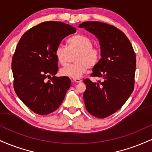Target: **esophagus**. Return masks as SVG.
I'll use <instances>...</instances> for the list:
<instances>
[{
	"label": "esophagus",
	"instance_id": "1",
	"mask_svg": "<svg viewBox=\"0 0 152 152\" xmlns=\"http://www.w3.org/2000/svg\"><path fill=\"white\" fill-rule=\"evenodd\" d=\"M73 81L76 82V83H81L82 81L80 78H73Z\"/></svg>",
	"mask_w": 152,
	"mask_h": 152
}]
</instances>
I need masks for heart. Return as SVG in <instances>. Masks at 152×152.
I'll return each instance as SVG.
<instances>
[{
    "label": "heart",
    "instance_id": "heart-1",
    "mask_svg": "<svg viewBox=\"0 0 152 152\" xmlns=\"http://www.w3.org/2000/svg\"><path fill=\"white\" fill-rule=\"evenodd\" d=\"M67 48L58 46L55 50V56L58 64L66 66L71 56H74V64L62 69L61 75L73 78H78L86 73L89 68L99 64L102 57V50L93 46V41L85 35L76 34L67 40Z\"/></svg>",
    "mask_w": 152,
    "mask_h": 152
}]
</instances>
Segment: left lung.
Returning a JSON list of instances; mask_svg holds the SVG:
<instances>
[{
    "label": "left lung",
    "mask_w": 152,
    "mask_h": 152,
    "mask_svg": "<svg viewBox=\"0 0 152 152\" xmlns=\"http://www.w3.org/2000/svg\"><path fill=\"white\" fill-rule=\"evenodd\" d=\"M99 40L102 58L94 66L92 77L102 81L83 80L86 109L92 116L104 118L122 107L133 92L136 54L127 36L112 25L99 21H86L79 25Z\"/></svg>",
    "instance_id": "8db88e82"
}]
</instances>
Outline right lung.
I'll list each match as a JSON object with an SVG mask.
<instances>
[{
  "instance_id": "obj_1",
  "label": "right lung",
  "mask_w": 152,
  "mask_h": 152,
  "mask_svg": "<svg viewBox=\"0 0 152 152\" xmlns=\"http://www.w3.org/2000/svg\"><path fill=\"white\" fill-rule=\"evenodd\" d=\"M76 31L63 22H43L26 31L17 45L11 64L13 88L36 114L46 115L56 111L70 88L69 77L55 76L58 71L55 50L66 36ZM47 77L51 79L46 81Z\"/></svg>"
}]
</instances>
